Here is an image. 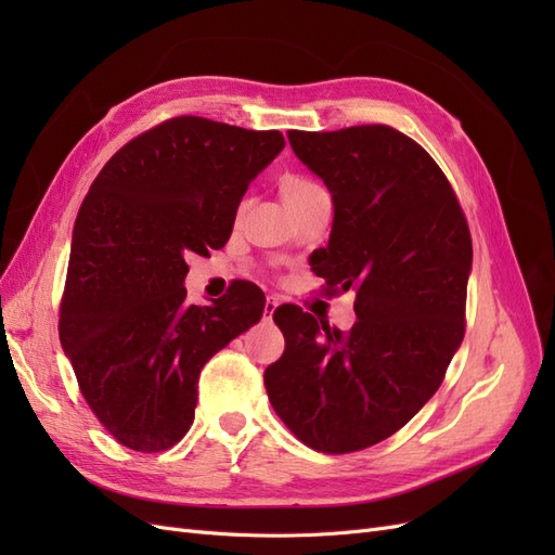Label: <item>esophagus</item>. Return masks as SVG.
<instances>
[{
  "instance_id": "esophagus-1",
  "label": "esophagus",
  "mask_w": 555,
  "mask_h": 555,
  "mask_svg": "<svg viewBox=\"0 0 555 555\" xmlns=\"http://www.w3.org/2000/svg\"><path fill=\"white\" fill-rule=\"evenodd\" d=\"M278 306H280V300H278L275 296H268V298H266V306H263V314H266L268 319H271Z\"/></svg>"
}]
</instances>
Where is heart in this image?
<instances>
[{
  "label": "heart",
  "mask_w": 555,
  "mask_h": 555,
  "mask_svg": "<svg viewBox=\"0 0 555 555\" xmlns=\"http://www.w3.org/2000/svg\"><path fill=\"white\" fill-rule=\"evenodd\" d=\"M280 190H282L284 201H287V206H292V204H296V201L306 198V196H310L319 190H324V188L319 182H314L310 178H304V176H287L282 180Z\"/></svg>",
  "instance_id": "obj_1"
}]
</instances>
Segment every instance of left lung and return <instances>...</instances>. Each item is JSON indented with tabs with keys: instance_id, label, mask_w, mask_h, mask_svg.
I'll list each match as a JSON object with an SVG mask.
<instances>
[{
	"instance_id": "left-lung-1",
	"label": "left lung",
	"mask_w": 555,
	"mask_h": 555,
	"mask_svg": "<svg viewBox=\"0 0 555 555\" xmlns=\"http://www.w3.org/2000/svg\"><path fill=\"white\" fill-rule=\"evenodd\" d=\"M296 157L326 182L335 217L312 271L357 292L349 331L278 308L282 357L266 367L273 410L314 451L351 453L405 426L440 389L465 335L473 238L451 182L389 125L292 129Z\"/></svg>"
}]
</instances>
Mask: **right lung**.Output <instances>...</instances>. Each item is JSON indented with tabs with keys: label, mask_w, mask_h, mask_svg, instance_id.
Wrapping results in <instances>:
<instances>
[{
	"label": "right lung",
	"mask_w": 555,
	"mask_h": 555,
	"mask_svg": "<svg viewBox=\"0 0 555 555\" xmlns=\"http://www.w3.org/2000/svg\"><path fill=\"white\" fill-rule=\"evenodd\" d=\"M284 147L251 131L180 115L106 162L82 201L60 304V343L78 389L113 438L171 449L194 422L208 359L261 319L266 298L238 280L212 306H188L190 255L229 236L243 194Z\"/></svg>",
	"instance_id": "1"
}]
</instances>
